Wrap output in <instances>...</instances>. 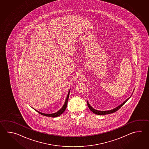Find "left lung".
I'll return each mask as SVG.
<instances>
[{
  "label": "left lung",
  "mask_w": 149,
  "mask_h": 149,
  "mask_svg": "<svg viewBox=\"0 0 149 149\" xmlns=\"http://www.w3.org/2000/svg\"><path fill=\"white\" fill-rule=\"evenodd\" d=\"M130 97L127 98L125 101H124L122 104H121L120 105H119L117 108H114V109H112V110H108V111H98V110H96L94 109V108H92V107L89 104V103L87 101V105H88L89 109L90 110L92 111L93 113H94L95 114H98V115H104V114L112 113H114L115 112L118 111L121 107H123V106L125 104V103L129 100V98H130Z\"/></svg>",
  "instance_id": "8db88e82"
}]
</instances>
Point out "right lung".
<instances>
[{"mask_svg": "<svg viewBox=\"0 0 149 149\" xmlns=\"http://www.w3.org/2000/svg\"><path fill=\"white\" fill-rule=\"evenodd\" d=\"M70 89L69 90V92H68V94L67 95V98H66V100H65V103H64V104L63 106L62 107V108H61L60 110H58V111L54 113L49 114V113H42V112H40L37 111V110H35H35L37 111V112H38L39 113L42 114V115H43V116H46V117H51L54 118L56 117H58V116H60L61 114H62V113H63L64 111L65 110V109H66V108H67V103H68V99H69V94H70Z\"/></svg>", "mask_w": 149, "mask_h": 149, "instance_id": "1", "label": "right lung"}]
</instances>
